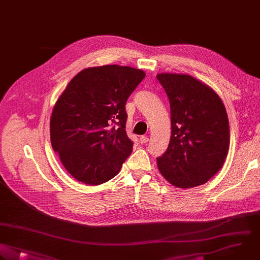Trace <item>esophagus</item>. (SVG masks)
Returning <instances> with one entry per match:
<instances>
[{"mask_svg":"<svg viewBox=\"0 0 260 260\" xmlns=\"http://www.w3.org/2000/svg\"><path fill=\"white\" fill-rule=\"evenodd\" d=\"M148 137L147 136H140V138H139V142L141 143V144H144V143H146V142H148Z\"/></svg>","mask_w":260,"mask_h":260,"instance_id":"34e87169","label":"esophagus"}]
</instances>
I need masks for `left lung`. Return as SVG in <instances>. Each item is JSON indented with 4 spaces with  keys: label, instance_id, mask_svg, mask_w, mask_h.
I'll return each mask as SVG.
<instances>
[{
    "label": "left lung",
    "instance_id": "obj_1",
    "mask_svg": "<svg viewBox=\"0 0 260 260\" xmlns=\"http://www.w3.org/2000/svg\"><path fill=\"white\" fill-rule=\"evenodd\" d=\"M171 107L169 146L156 158L160 174L178 188L206 183L222 167L230 146L225 108L207 85L189 75H156Z\"/></svg>",
    "mask_w": 260,
    "mask_h": 260
}]
</instances>
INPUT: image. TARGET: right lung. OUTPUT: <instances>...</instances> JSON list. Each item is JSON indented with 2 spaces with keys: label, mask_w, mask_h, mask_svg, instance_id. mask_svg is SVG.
<instances>
[{
  "label": "right lung",
  "mask_w": 260,
  "mask_h": 260,
  "mask_svg": "<svg viewBox=\"0 0 260 260\" xmlns=\"http://www.w3.org/2000/svg\"><path fill=\"white\" fill-rule=\"evenodd\" d=\"M145 77L142 70L107 65L79 72L57 101L51 142L79 182L100 185L114 178L131 154L125 105Z\"/></svg>",
  "instance_id": "1"
}]
</instances>
